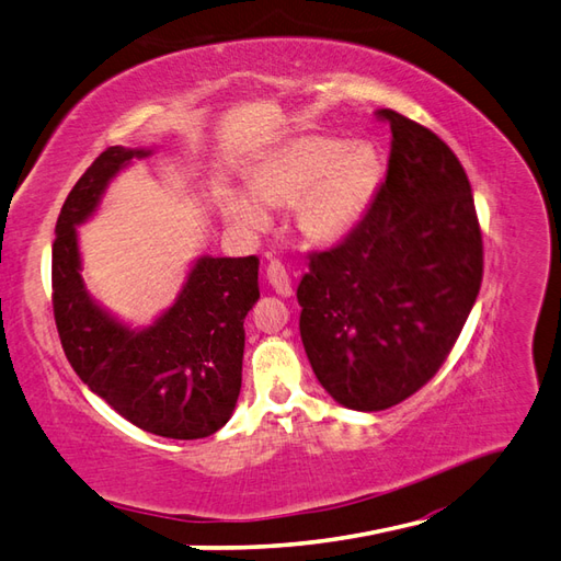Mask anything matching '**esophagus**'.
<instances>
[{
  "instance_id": "obj_1",
  "label": "esophagus",
  "mask_w": 561,
  "mask_h": 561,
  "mask_svg": "<svg viewBox=\"0 0 561 561\" xmlns=\"http://www.w3.org/2000/svg\"><path fill=\"white\" fill-rule=\"evenodd\" d=\"M265 272H267V282L272 284V289H275L279 296H291L294 294L289 272H286V267L279 261H270Z\"/></svg>"
}]
</instances>
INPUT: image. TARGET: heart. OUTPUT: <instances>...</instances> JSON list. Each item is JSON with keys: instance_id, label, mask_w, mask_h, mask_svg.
<instances>
[{"instance_id": "heart-1", "label": "heart", "mask_w": 561, "mask_h": 561, "mask_svg": "<svg viewBox=\"0 0 561 561\" xmlns=\"http://www.w3.org/2000/svg\"><path fill=\"white\" fill-rule=\"evenodd\" d=\"M381 182V158L369 141L298 137L282 144L253 170L249 190L222 198L225 218L241 232H261L262 208L296 206V227L312 243H336L363 220Z\"/></svg>"}]
</instances>
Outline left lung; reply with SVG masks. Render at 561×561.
Returning <instances> with one entry per match:
<instances>
[{
	"label": "left lung",
	"mask_w": 561,
	"mask_h": 561,
	"mask_svg": "<svg viewBox=\"0 0 561 561\" xmlns=\"http://www.w3.org/2000/svg\"><path fill=\"white\" fill-rule=\"evenodd\" d=\"M386 180L365 218L308 253L298 284L300 339L336 403L377 412L436 375L473 308L483 239L471 184L453 149L391 108Z\"/></svg>",
	"instance_id": "left-lung-1"
}]
</instances>
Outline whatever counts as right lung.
Masks as SVG:
<instances>
[{
	"label": "right lung",
	"mask_w": 561,
	"mask_h": 561,
	"mask_svg": "<svg viewBox=\"0 0 561 561\" xmlns=\"http://www.w3.org/2000/svg\"><path fill=\"white\" fill-rule=\"evenodd\" d=\"M144 149L108 147L70 190L56 220L51 306L70 367L121 417L156 436L194 440L232 417L241 391L243 318L261 298L257 261L204 255L175 306L133 332L88 296L76 225L94 213L108 180Z\"/></svg>",
	"instance_id": "1"
}]
</instances>
